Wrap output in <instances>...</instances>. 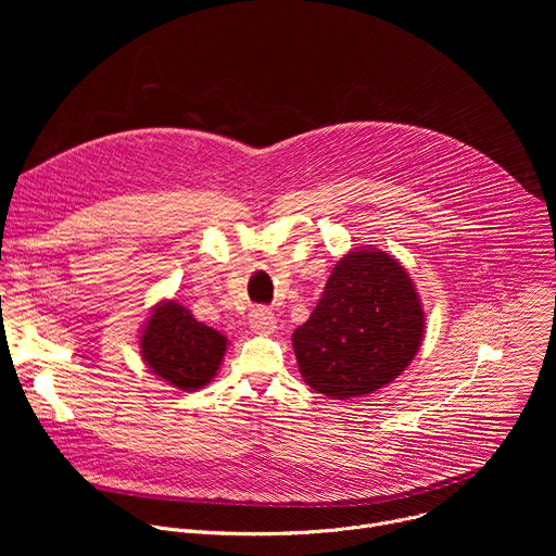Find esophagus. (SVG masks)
<instances>
[{"label":"esophagus","instance_id":"1","mask_svg":"<svg viewBox=\"0 0 556 556\" xmlns=\"http://www.w3.org/2000/svg\"><path fill=\"white\" fill-rule=\"evenodd\" d=\"M251 328L260 334H273L277 328V316L268 309V307H255L251 312V319H249Z\"/></svg>","mask_w":556,"mask_h":556}]
</instances>
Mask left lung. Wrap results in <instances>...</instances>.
I'll list each match as a JSON object with an SVG mask.
<instances>
[{
    "label": "left lung",
    "instance_id": "1",
    "mask_svg": "<svg viewBox=\"0 0 556 556\" xmlns=\"http://www.w3.org/2000/svg\"><path fill=\"white\" fill-rule=\"evenodd\" d=\"M425 334L416 286L384 251H350L292 334L303 380L328 399L374 393L401 376Z\"/></svg>",
    "mask_w": 556,
    "mask_h": 556
}]
</instances>
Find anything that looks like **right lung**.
<instances>
[{"label": "right lung", "instance_id": "1", "mask_svg": "<svg viewBox=\"0 0 556 556\" xmlns=\"http://www.w3.org/2000/svg\"><path fill=\"white\" fill-rule=\"evenodd\" d=\"M226 337L193 319L176 303H157L140 334V354L149 369L182 391L211 382L226 352Z\"/></svg>", "mask_w": 556, "mask_h": 556}]
</instances>
